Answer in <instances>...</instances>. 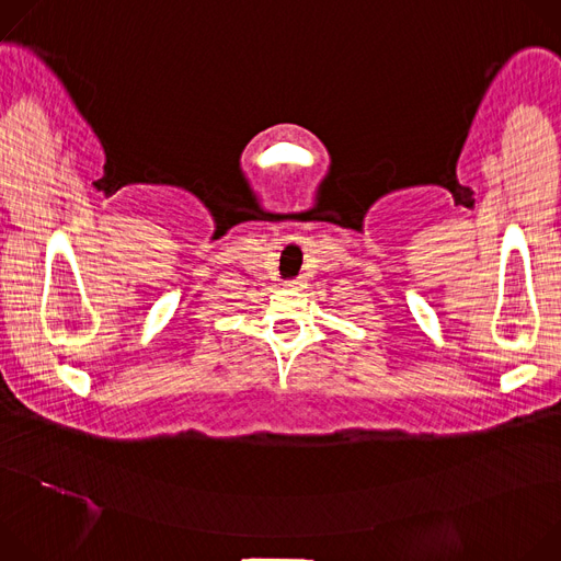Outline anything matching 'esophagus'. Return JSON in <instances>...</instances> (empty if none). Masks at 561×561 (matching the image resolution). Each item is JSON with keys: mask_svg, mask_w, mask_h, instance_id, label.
<instances>
[{"mask_svg": "<svg viewBox=\"0 0 561 561\" xmlns=\"http://www.w3.org/2000/svg\"><path fill=\"white\" fill-rule=\"evenodd\" d=\"M284 286H288V288H301L304 282H301V279H288Z\"/></svg>", "mask_w": 561, "mask_h": 561, "instance_id": "34e87169", "label": "esophagus"}]
</instances>
